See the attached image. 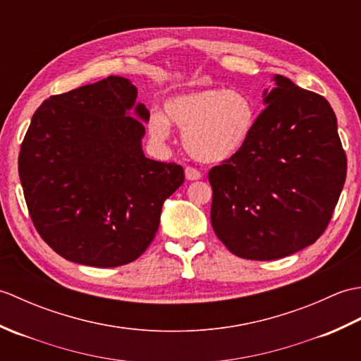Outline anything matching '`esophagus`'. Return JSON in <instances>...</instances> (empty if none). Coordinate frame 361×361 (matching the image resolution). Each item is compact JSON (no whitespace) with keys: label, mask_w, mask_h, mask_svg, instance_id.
I'll use <instances>...</instances> for the list:
<instances>
[{"label":"esophagus","mask_w":361,"mask_h":361,"mask_svg":"<svg viewBox=\"0 0 361 361\" xmlns=\"http://www.w3.org/2000/svg\"><path fill=\"white\" fill-rule=\"evenodd\" d=\"M185 173H186V178L188 180H190V181H194V180H200L202 178V173H200V171H197L195 167H186L185 169Z\"/></svg>","instance_id":"esophagus-1"}]
</instances>
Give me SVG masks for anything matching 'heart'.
Instances as JSON below:
<instances>
[{"label":"heart","mask_w":361,"mask_h":361,"mask_svg":"<svg viewBox=\"0 0 361 361\" xmlns=\"http://www.w3.org/2000/svg\"><path fill=\"white\" fill-rule=\"evenodd\" d=\"M163 113H152L153 140L166 141L171 124L183 130V147L200 163L216 164L237 155L255 130L257 113L242 91L202 88L167 99Z\"/></svg>","instance_id":"1"}]
</instances>
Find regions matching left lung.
<instances>
[{
  "instance_id": "left-lung-1",
  "label": "left lung",
  "mask_w": 361,
  "mask_h": 361,
  "mask_svg": "<svg viewBox=\"0 0 361 361\" xmlns=\"http://www.w3.org/2000/svg\"><path fill=\"white\" fill-rule=\"evenodd\" d=\"M247 145L209 171L211 224L233 255L274 260L326 231L348 171L323 96L274 75Z\"/></svg>"
}]
</instances>
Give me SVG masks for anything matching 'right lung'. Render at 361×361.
Wrapping results in <instances>:
<instances>
[{
	"label": "right lung",
	"instance_id": "right-lung-1",
	"mask_svg": "<svg viewBox=\"0 0 361 361\" xmlns=\"http://www.w3.org/2000/svg\"><path fill=\"white\" fill-rule=\"evenodd\" d=\"M136 94L128 79L110 75L51 96L21 142L29 216L42 239L71 262H133L155 237L164 200L185 181L180 164L144 157L149 110L135 104Z\"/></svg>",
	"mask_w": 361,
	"mask_h": 361
}]
</instances>
